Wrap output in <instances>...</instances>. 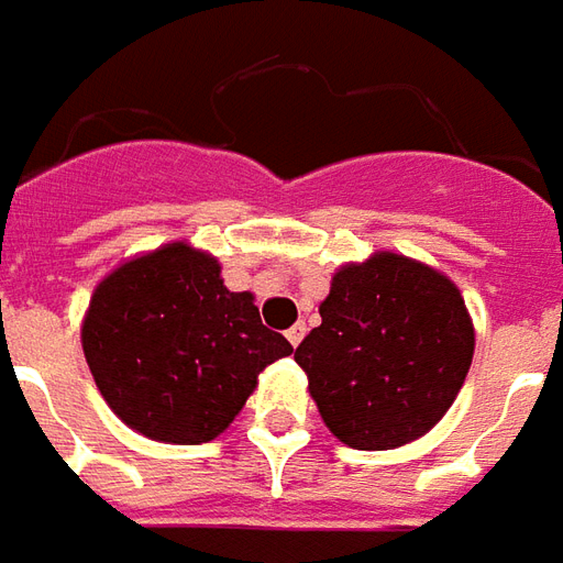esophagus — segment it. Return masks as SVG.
<instances>
[{
    "label": "esophagus",
    "instance_id": "obj_1",
    "mask_svg": "<svg viewBox=\"0 0 563 563\" xmlns=\"http://www.w3.org/2000/svg\"><path fill=\"white\" fill-rule=\"evenodd\" d=\"M305 334H307L305 322H295L292 329L286 331V338H289V343H292V346H298V343L305 341Z\"/></svg>",
    "mask_w": 563,
    "mask_h": 563
}]
</instances>
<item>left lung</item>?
Here are the masks:
<instances>
[{"label":"left lung","instance_id":"8db88e82","mask_svg":"<svg viewBox=\"0 0 563 563\" xmlns=\"http://www.w3.org/2000/svg\"><path fill=\"white\" fill-rule=\"evenodd\" d=\"M322 325L295 350L322 422L353 449H398L434 428L473 362V319L443 271L379 250L334 271Z\"/></svg>","mask_w":563,"mask_h":563}]
</instances>
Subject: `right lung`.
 Instances as JSON below:
<instances>
[{
  "label": "right lung",
  "mask_w": 563,
  "mask_h": 563,
  "mask_svg": "<svg viewBox=\"0 0 563 563\" xmlns=\"http://www.w3.org/2000/svg\"><path fill=\"white\" fill-rule=\"evenodd\" d=\"M220 262L186 241L126 258L96 286L80 325L108 407L139 434L196 446L220 437L292 353L262 325L253 292H229Z\"/></svg>",
  "instance_id": "obj_1"
}]
</instances>
